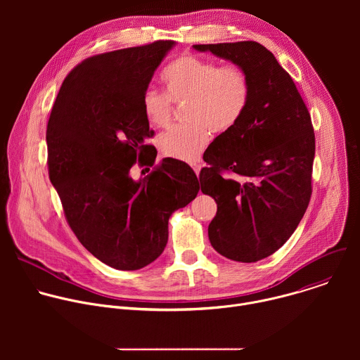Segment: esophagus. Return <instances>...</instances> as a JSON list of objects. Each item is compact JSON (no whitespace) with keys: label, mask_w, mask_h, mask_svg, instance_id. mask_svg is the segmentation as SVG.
I'll return each instance as SVG.
<instances>
[{"label":"esophagus","mask_w":360,"mask_h":360,"mask_svg":"<svg viewBox=\"0 0 360 360\" xmlns=\"http://www.w3.org/2000/svg\"><path fill=\"white\" fill-rule=\"evenodd\" d=\"M191 167H192V169L195 171V174L196 175H199V172H200V168H202V162L198 160V161H193L192 164H191Z\"/></svg>","instance_id":"esophagus-1"}]
</instances>
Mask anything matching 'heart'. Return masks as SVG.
<instances>
[{"label": "heart", "mask_w": 360, "mask_h": 360, "mask_svg": "<svg viewBox=\"0 0 360 360\" xmlns=\"http://www.w3.org/2000/svg\"><path fill=\"white\" fill-rule=\"evenodd\" d=\"M165 92L146 88L141 105L148 122L164 128L172 117V102L188 101L189 124L176 125L158 138L162 155L195 161L211 139V131L228 132L245 114L250 98V79L238 65H219L192 54L174 60L162 72Z\"/></svg>", "instance_id": "heart-1"}]
</instances>
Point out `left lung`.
<instances>
[{
    "mask_svg": "<svg viewBox=\"0 0 360 360\" xmlns=\"http://www.w3.org/2000/svg\"><path fill=\"white\" fill-rule=\"evenodd\" d=\"M243 68L249 104L203 153L200 191L218 211L208 228L214 249L236 262H258L295 232L312 195L315 132L311 114L275 56L255 41L198 44Z\"/></svg>",
    "mask_w": 360,
    "mask_h": 360,
    "instance_id": "left-lung-1",
    "label": "left lung"
}]
</instances>
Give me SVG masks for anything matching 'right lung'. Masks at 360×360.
Listing matches in <instances>:
<instances>
[{"instance_id": "right-lung-1", "label": "right lung", "mask_w": 360, "mask_h": 360, "mask_svg": "<svg viewBox=\"0 0 360 360\" xmlns=\"http://www.w3.org/2000/svg\"><path fill=\"white\" fill-rule=\"evenodd\" d=\"M174 41L98 54L64 79L46 125L48 174L65 219L96 259L120 271L155 261L168 242L169 217L195 199L199 182L182 161L162 160L141 98ZM149 169V168H148ZM143 172V171H142Z\"/></svg>"}]
</instances>
